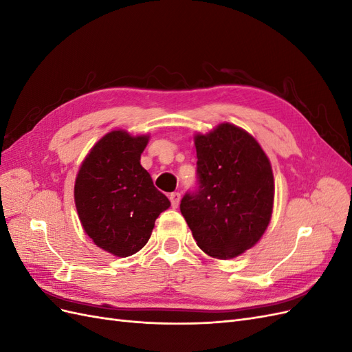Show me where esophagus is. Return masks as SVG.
I'll use <instances>...</instances> for the list:
<instances>
[{"instance_id": "1", "label": "esophagus", "mask_w": 352, "mask_h": 352, "mask_svg": "<svg viewBox=\"0 0 352 352\" xmlns=\"http://www.w3.org/2000/svg\"><path fill=\"white\" fill-rule=\"evenodd\" d=\"M168 198H170V202H172V207L176 208L179 206V202H180V194L179 192H172L168 195Z\"/></svg>"}]
</instances>
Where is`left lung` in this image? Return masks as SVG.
I'll return each instance as SVG.
<instances>
[{
  "instance_id": "left-lung-1",
  "label": "left lung",
  "mask_w": 352,
  "mask_h": 352,
  "mask_svg": "<svg viewBox=\"0 0 352 352\" xmlns=\"http://www.w3.org/2000/svg\"><path fill=\"white\" fill-rule=\"evenodd\" d=\"M195 148L197 188L184 195L180 212L202 251L233 258L254 247L270 223V162L250 133L229 123L197 135Z\"/></svg>"
}]
</instances>
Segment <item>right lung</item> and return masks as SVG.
<instances>
[{
    "label": "right lung",
    "instance_id": "1",
    "mask_svg": "<svg viewBox=\"0 0 352 352\" xmlns=\"http://www.w3.org/2000/svg\"><path fill=\"white\" fill-rule=\"evenodd\" d=\"M148 136L113 131L94 145L79 168L74 202L87 235L104 251L129 257L151 236L170 201L141 166Z\"/></svg>",
    "mask_w": 352,
    "mask_h": 352
}]
</instances>
